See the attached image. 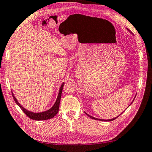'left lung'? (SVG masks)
<instances>
[{
    "instance_id": "obj_1",
    "label": "left lung",
    "mask_w": 152,
    "mask_h": 152,
    "mask_svg": "<svg viewBox=\"0 0 152 152\" xmlns=\"http://www.w3.org/2000/svg\"><path fill=\"white\" fill-rule=\"evenodd\" d=\"M134 100H133V102H134ZM133 102L131 103V104H130V105H132V103H133ZM130 105H129V106H130ZM85 113H86V112H85ZM86 115H87V116L89 117L90 118H91V119H97V120H99V121H113V120H114V119H115L116 118H118V117H119V115H119V116L116 117V118H113V119H98V118H94V117H92V116H91V115H89V114H87V113H86Z\"/></svg>"
}]
</instances>
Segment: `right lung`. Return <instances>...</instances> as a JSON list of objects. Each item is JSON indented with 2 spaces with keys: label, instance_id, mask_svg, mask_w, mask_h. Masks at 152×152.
<instances>
[{
  "label": "right lung",
  "instance_id": "obj_1",
  "mask_svg": "<svg viewBox=\"0 0 152 152\" xmlns=\"http://www.w3.org/2000/svg\"><path fill=\"white\" fill-rule=\"evenodd\" d=\"M64 83H62L61 86L60 87L59 91H58V94L57 98V100L55 103V104L53 105V107L48 110L47 111H43V112H41V113H33L32 111H28L27 110H26L25 108H24L22 105H21L18 102V101L16 99L15 95H13L12 92V97L13 99H14L15 103L19 106L20 108L22 110V111L25 113L26 115H27L29 118L31 119H33V120H37V121H41V120H46V119H49L53 118V117L57 115V113L58 111V109H59V104H60V101H61V94H62V90L63 88V86H64Z\"/></svg>",
  "mask_w": 152,
  "mask_h": 152
}]
</instances>
